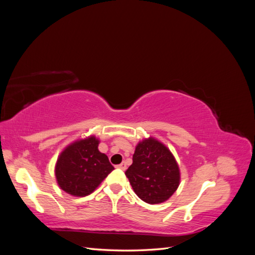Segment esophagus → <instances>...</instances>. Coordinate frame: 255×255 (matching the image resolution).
Masks as SVG:
<instances>
[{
  "mask_svg": "<svg viewBox=\"0 0 255 255\" xmlns=\"http://www.w3.org/2000/svg\"><path fill=\"white\" fill-rule=\"evenodd\" d=\"M117 168L121 169V170H126V169H127V163H126V161H122L120 165L117 166Z\"/></svg>",
  "mask_w": 255,
  "mask_h": 255,
  "instance_id": "34e87169",
  "label": "esophagus"
}]
</instances>
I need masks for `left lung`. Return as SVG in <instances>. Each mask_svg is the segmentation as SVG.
Segmentation results:
<instances>
[{"instance_id":"obj_1","label":"left lung","mask_w":255,"mask_h":255,"mask_svg":"<svg viewBox=\"0 0 255 255\" xmlns=\"http://www.w3.org/2000/svg\"><path fill=\"white\" fill-rule=\"evenodd\" d=\"M126 175L135 194L149 204L167 201L181 181L180 168L173 154L154 137L137 143L133 164Z\"/></svg>"}]
</instances>
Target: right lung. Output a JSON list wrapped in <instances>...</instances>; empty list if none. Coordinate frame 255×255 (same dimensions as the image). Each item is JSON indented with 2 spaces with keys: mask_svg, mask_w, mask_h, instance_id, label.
<instances>
[{
  "mask_svg": "<svg viewBox=\"0 0 255 255\" xmlns=\"http://www.w3.org/2000/svg\"><path fill=\"white\" fill-rule=\"evenodd\" d=\"M100 140L91 135L68 144L61 151L55 165L58 186L73 197L94 192L114 167L109 157L99 151Z\"/></svg>",
  "mask_w": 255,
  "mask_h": 255,
  "instance_id": "right-lung-1",
  "label": "right lung"
}]
</instances>
